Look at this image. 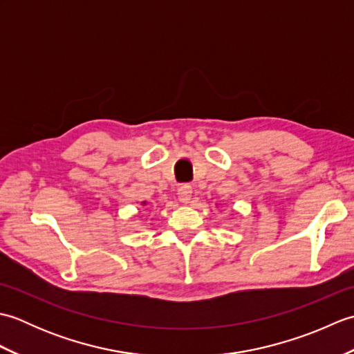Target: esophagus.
I'll return each instance as SVG.
<instances>
[{
    "instance_id": "esophagus-1",
    "label": "esophagus",
    "mask_w": 354,
    "mask_h": 354,
    "mask_svg": "<svg viewBox=\"0 0 354 354\" xmlns=\"http://www.w3.org/2000/svg\"><path fill=\"white\" fill-rule=\"evenodd\" d=\"M192 193H193V189L190 184H183L181 187L178 189V198L181 202H184V204H187L192 199Z\"/></svg>"
}]
</instances>
